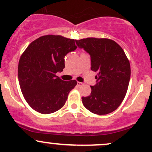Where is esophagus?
<instances>
[{"mask_svg": "<svg viewBox=\"0 0 152 152\" xmlns=\"http://www.w3.org/2000/svg\"><path fill=\"white\" fill-rule=\"evenodd\" d=\"M83 83H81V82H77V86L78 87H81V86H83Z\"/></svg>", "mask_w": 152, "mask_h": 152, "instance_id": "34e87169", "label": "esophagus"}]
</instances>
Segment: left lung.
Instances as JSON below:
<instances>
[{"mask_svg":"<svg viewBox=\"0 0 152 152\" xmlns=\"http://www.w3.org/2000/svg\"><path fill=\"white\" fill-rule=\"evenodd\" d=\"M89 53L96 84L82 103L94 114L105 115L116 110L126 96L131 76L130 63L117 43L108 38H86L76 41Z\"/></svg>","mask_w":152,"mask_h":152,"instance_id":"left-lung-1","label":"left lung"}]
</instances>
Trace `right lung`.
I'll use <instances>...</instances> for the list:
<instances>
[{
	"label": "right lung",
	"mask_w": 152,
	"mask_h": 152,
	"mask_svg": "<svg viewBox=\"0 0 152 152\" xmlns=\"http://www.w3.org/2000/svg\"><path fill=\"white\" fill-rule=\"evenodd\" d=\"M76 40L46 35L31 42L18 63L19 84L26 102L43 114L56 112L64 106L76 80L63 81L56 76L65 68L64 58L77 46Z\"/></svg>",
	"instance_id": "right-lung-1"
}]
</instances>
